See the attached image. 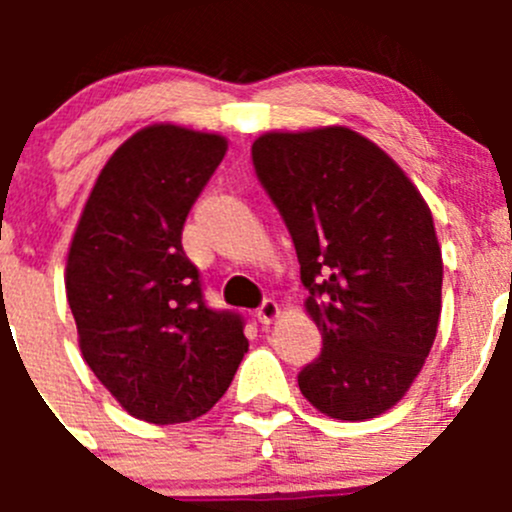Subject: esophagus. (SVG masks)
I'll return each instance as SVG.
<instances>
[{
  "instance_id": "34e87169",
  "label": "esophagus",
  "mask_w": 512,
  "mask_h": 512,
  "mask_svg": "<svg viewBox=\"0 0 512 512\" xmlns=\"http://www.w3.org/2000/svg\"><path fill=\"white\" fill-rule=\"evenodd\" d=\"M277 317H280V304H277L275 299H265V302L260 304V309H257V319H260L262 324H272Z\"/></svg>"
}]
</instances>
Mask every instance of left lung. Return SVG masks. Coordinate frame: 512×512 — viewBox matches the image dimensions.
<instances>
[{
  "instance_id": "8db88e82",
  "label": "left lung",
  "mask_w": 512,
  "mask_h": 512,
  "mask_svg": "<svg viewBox=\"0 0 512 512\" xmlns=\"http://www.w3.org/2000/svg\"><path fill=\"white\" fill-rule=\"evenodd\" d=\"M252 163L299 260L322 354L299 371L304 399L339 421L399 404L441 319L443 260L409 175L347 126L270 131Z\"/></svg>"
}]
</instances>
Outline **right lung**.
Here are the masks:
<instances>
[{
    "mask_svg": "<svg viewBox=\"0 0 512 512\" xmlns=\"http://www.w3.org/2000/svg\"><path fill=\"white\" fill-rule=\"evenodd\" d=\"M227 138L153 123L116 148L81 210L66 257V299L96 379L141 421L208 414L247 339L235 312H213L180 237Z\"/></svg>",
    "mask_w": 512,
    "mask_h": 512,
    "instance_id": "obj_1",
    "label": "right lung"
}]
</instances>
